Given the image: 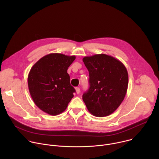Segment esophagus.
<instances>
[{"instance_id":"1","label":"esophagus","mask_w":159,"mask_h":159,"mask_svg":"<svg viewBox=\"0 0 159 159\" xmlns=\"http://www.w3.org/2000/svg\"><path fill=\"white\" fill-rule=\"evenodd\" d=\"M75 90H76V93H77V94H79L80 93V88L79 87H76L75 88Z\"/></svg>"}]
</instances>
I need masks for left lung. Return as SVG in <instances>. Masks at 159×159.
<instances>
[{
    "label": "left lung",
    "instance_id": "1",
    "mask_svg": "<svg viewBox=\"0 0 159 159\" xmlns=\"http://www.w3.org/2000/svg\"><path fill=\"white\" fill-rule=\"evenodd\" d=\"M89 72V89L82 96L89 112L97 117L111 115L125 99L128 74L124 64L115 57L96 54L82 59Z\"/></svg>",
    "mask_w": 159,
    "mask_h": 159
}]
</instances>
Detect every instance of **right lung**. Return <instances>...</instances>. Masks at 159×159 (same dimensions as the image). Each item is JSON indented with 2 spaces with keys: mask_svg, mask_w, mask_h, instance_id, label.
<instances>
[{
  "mask_svg": "<svg viewBox=\"0 0 159 159\" xmlns=\"http://www.w3.org/2000/svg\"><path fill=\"white\" fill-rule=\"evenodd\" d=\"M75 58L50 53L40 58L29 72L30 95L34 104L50 115L63 112L74 97L75 90L70 85L67 70Z\"/></svg>",
  "mask_w": 159,
  "mask_h": 159,
  "instance_id": "add662e5",
  "label": "right lung"
}]
</instances>
